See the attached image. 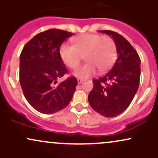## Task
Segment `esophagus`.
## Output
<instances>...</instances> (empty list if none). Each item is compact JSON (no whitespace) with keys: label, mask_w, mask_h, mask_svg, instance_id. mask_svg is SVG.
Listing matches in <instances>:
<instances>
[{"label":"esophagus","mask_w":158,"mask_h":158,"mask_svg":"<svg viewBox=\"0 0 158 158\" xmlns=\"http://www.w3.org/2000/svg\"><path fill=\"white\" fill-rule=\"evenodd\" d=\"M77 81H78V84H81V83H82L83 81H84V80H83V79H78Z\"/></svg>","instance_id":"obj_1"}]
</instances>
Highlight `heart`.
I'll return each mask as SVG.
<instances>
[{"mask_svg":"<svg viewBox=\"0 0 158 158\" xmlns=\"http://www.w3.org/2000/svg\"><path fill=\"white\" fill-rule=\"evenodd\" d=\"M73 45L63 44L59 48L61 60L68 68L75 69L85 56L87 61L76 70V76L88 78L97 70H108L117 59V46L114 39L108 35L84 33L72 39Z\"/></svg>","mask_w":158,"mask_h":158,"instance_id":"b5f03b06","label":"heart"}]
</instances>
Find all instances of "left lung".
<instances>
[{
	"label": "left lung",
	"instance_id": "8db88e82",
	"mask_svg": "<svg viewBox=\"0 0 158 158\" xmlns=\"http://www.w3.org/2000/svg\"><path fill=\"white\" fill-rule=\"evenodd\" d=\"M111 35L117 46V59L103 77L93 80L94 88L88 95L90 107L106 117H114L127 109L139 85L140 59L127 40L117 32L101 30Z\"/></svg>",
	"mask_w": 158,
	"mask_h": 158
}]
</instances>
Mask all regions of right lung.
<instances>
[{"mask_svg":"<svg viewBox=\"0 0 158 158\" xmlns=\"http://www.w3.org/2000/svg\"><path fill=\"white\" fill-rule=\"evenodd\" d=\"M72 32L50 29L34 36L20 55L19 80L23 95L34 109L51 114L64 109L73 98L77 85L74 77L55 85L68 72L59 48Z\"/></svg>","mask_w":158,"mask_h":158,"instance_id":"1","label":"right lung"}]
</instances>
